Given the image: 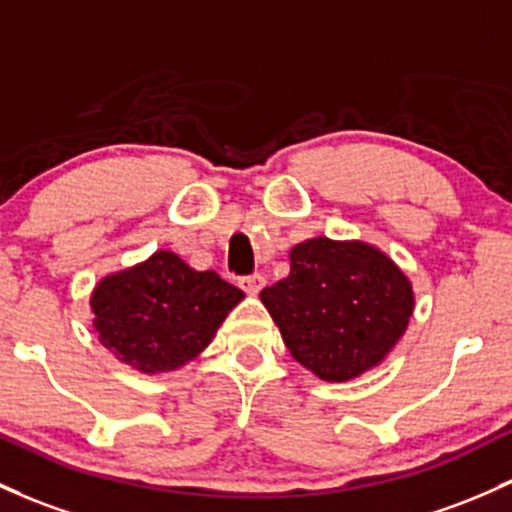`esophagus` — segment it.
<instances>
[{"mask_svg":"<svg viewBox=\"0 0 512 512\" xmlns=\"http://www.w3.org/2000/svg\"><path fill=\"white\" fill-rule=\"evenodd\" d=\"M240 289H243L245 294L257 296L262 289H265V277H262V274H250V277H243L240 279Z\"/></svg>","mask_w":512,"mask_h":512,"instance_id":"obj_1","label":"esophagus"}]
</instances>
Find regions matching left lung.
<instances>
[{"instance_id":"left-lung-1","label":"left lung","mask_w":512,"mask_h":512,"mask_svg":"<svg viewBox=\"0 0 512 512\" xmlns=\"http://www.w3.org/2000/svg\"><path fill=\"white\" fill-rule=\"evenodd\" d=\"M289 277L262 289L291 357L323 381H350L379 367L415 311L408 274L364 240H303Z\"/></svg>"}]
</instances>
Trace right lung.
<instances>
[{"mask_svg": "<svg viewBox=\"0 0 512 512\" xmlns=\"http://www.w3.org/2000/svg\"><path fill=\"white\" fill-rule=\"evenodd\" d=\"M245 299L213 269L199 272L177 252L157 250L101 277L89 296L99 342L140 374H167L196 359Z\"/></svg>", "mask_w": 512, "mask_h": 512, "instance_id": "1", "label": "right lung"}]
</instances>
